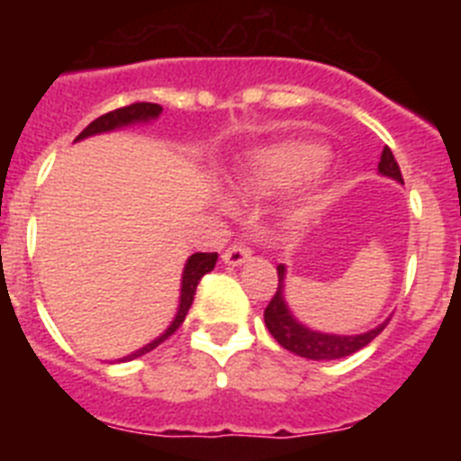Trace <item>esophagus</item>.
Listing matches in <instances>:
<instances>
[{"label": "esophagus", "mask_w": 461, "mask_h": 461, "mask_svg": "<svg viewBox=\"0 0 461 461\" xmlns=\"http://www.w3.org/2000/svg\"><path fill=\"white\" fill-rule=\"evenodd\" d=\"M223 263L230 267H240L244 266L247 260H251V249L247 244H230L226 251H223Z\"/></svg>", "instance_id": "1"}]
</instances>
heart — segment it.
Masks as SVG:
<instances>
[{"instance_id":"b5f03b06","label":"heart","mask_w":461,"mask_h":461,"mask_svg":"<svg viewBox=\"0 0 461 461\" xmlns=\"http://www.w3.org/2000/svg\"><path fill=\"white\" fill-rule=\"evenodd\" d=\"M328 148L316 145L309 140H281L267 148H260L244 158V164L238 166L230 175V185L240 195H258L272 194V191L286 189L307 180L309 175L319 173L328 164ZM316 198H304L303 205L309 207ZM221 207L233 212L235 201L223 195Z\"/></svg>"}]
</instances>
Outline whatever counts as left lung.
<instances>
[{
	"label": "left lung",
	"mask_w": 461,
	"mask_h": 461,
	"mask_svg": "<svg viewBox=\"0 0 461 461\" xmlns=\"http://www.w3.org/2000/svg\"><path fill=\"white\" fill-rule=\"evenodd\" d=\"M378 173L383 177L404 185L402 180V170H399L397 161H394L390 148H383L381 161H378ZM276 276H279V286H276L275 297L266 307V325L270 330V335L279 341L286 351L295 353L307 360H339V357L353 356L356 351L365 348L374 337L383 332V328L388 325V321L378 323L376 328L360 332V335H332V332H321V330H312L309 325L300 323L293 316L291 307L284 295V286H286V266H276Z\"/></svg>",
	"instance_id": "obj_1"
}]
</instances>
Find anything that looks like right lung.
<instances>
[{
  "label": "right lung",
  "instance_id": "add662e5",
  "mask_svg": "<svg viewBox=\"0 0 461 461\" xmlns=\"http://www.w3.org/2000/svg\"><path fill=\"white\" fill-rule=\"evenodd\" d=\"M161 113H164V108H161L158 104H131V105H126V108H117V110H113V113H105V115H101L99 120H94L89 126H85L83 133L76 138V142L85 140V138H89V136H99V133L117 131V129H124V126L149 124V122L157 120ZM217 258H219L217 254H201V251H198V254H191L189 258H186L185 270H182L180 304H177V312H175V316H173V321H170L168 328H166L164 332L157 337V339H152L149 344H145L142 348H138V351L129 353V356L120 357L117 362H129V360H136V357L145 356V353H149L152 348H157L161 341L168 339L175 330L180 328L182 321H185V316H186V312H189L191 303H194L198 281H201L207 272L214 270V266H217Z\"/></svg>",
  "mask_w": 461,
  "mask_h": 461
}]
</instances>
